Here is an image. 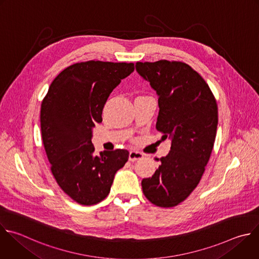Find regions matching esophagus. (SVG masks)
I'll use <instances>...</instances> for the list:
<instances>
[{
	"instance_id": "1",
	"label": "esophagus",
	"mask_w": 259,
	"mask_h": 259,
	"mask_svg": "<svg viewBox=\"0 0 259 259\" xmlns=\"http://www.w3.org/2000/svg\"><path fill=\"white\" fill-rule=\"evenodd\" d=\"M142 157H143V154L139 151L130 150V152H129V160H131V161H135V160L140 159Z\"/></svg>"
}]
</instances>
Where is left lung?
Listing matches in <instances>:
<instances>
[{
    "label": "left lung",
    "instance_id": "left-lung-1",
    "mask_svg": "<svg viewBox=\"0 0 259 259\" xmlns=\"http://www.w3.org/2000/svg\"><path fill=\"white\" fill-rule=\"evenodd\" d=\"M135 68L158 97L155 127L170 141L155 173L142 180V191L151 203L171 207L190 195L204 173L217 134V102L204 79L185 63L137 62Z\"/></svg>",
    "mask_w": 259,
    "mask_h": 259
}]
</instances>
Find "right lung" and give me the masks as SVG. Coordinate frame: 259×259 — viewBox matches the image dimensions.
Returning a JSON list of instances; mask_svg holds the SVG:
<instances>
[{
	"instance_id": "obj_1",
	"label": "right lung",
	"mask_w": 259,
	"mask_h": 259,
	"mask_svg": "<svg viewBox=\"0 0 259 259\" xmlns=\"http://www.w3.org/2000/svg\"><path fill=\"white\" fill-rule=\"evenodd\" d=\"M132 63L89 61L63 70L41 104L40 128L52 173L76 202L93 205L110 193L117 170L128 160L126 149L95 153L93 130L104 107Z\"/></svg>"
}]
</instances>
